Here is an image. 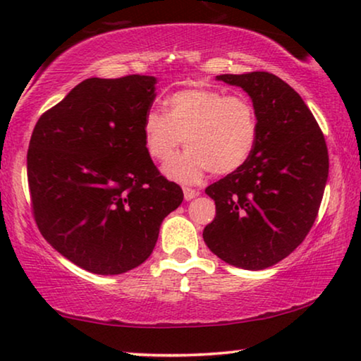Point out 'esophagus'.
Wrapping results in <instances>:
<instances>
[{
	"label": "esophagus",
	"mask_w": 361,
	"mask_h": 361,
	"mask_svg": "<svg viewBox=\"0 0 361 361\" xmlns=\"http://www.w3.org/2000/svg\"><path fill=\"white\" fill-rule=\"evenodd\" d=\"M197 195H199V192L194 190V189H190V187H184V199H185V200L195 199Z\"/></svg>",
	"instance_id": "obj_1"
}]
</instances>
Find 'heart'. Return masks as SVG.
Returning <instances> with one entry per match:
<instances>
[{"label": "heart", "instance_id": "obj_1", "mask_svg": "<svg viewBox=\"0 0 361 361\" xmlns=\"http://www.w3.org/2000/svg\"><path fill=\"white\" fill-rule=\"evenodd\" d=\"M142 133L149 154L162 162L185 142L189 149L166 166V174L197 182L209 171L224 176L245 164L258 141V113L248 97L185 88L167 98L166 113L146 111Z\"/></svg>", "mask_w": 361, "mask_h": 361}]
</instances>
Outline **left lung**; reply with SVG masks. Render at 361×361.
Here are the masks:
<instances>
[{
    "mask_svg": "<svg viewBox=\"0 0 361 361\" xmlns=\"http://www.w3.org/2000/svg\"><path fill=\"white\" fill-rule=\"evenodd\" d=\"M243 88L258 113V141L238 169L205 194L216 215L204 241L225 263L269 268L302 243L317 219L329 152L315 118L293 87L269 72L216 75Z\"/></svg>",
    "mask_w": 361,
    "mask_h": 361,
    "instance_id": "1",
    "label": "left lung"
}]
</instances>
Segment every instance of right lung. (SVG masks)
I'll use <instances>...</instances> for the list:
<instances>
[{
	"instance_id": "1",
	"label": "right lung",
	"mask_w": 361,
	"mask_h": 361,
	"mask_svg": "<svg viewBox=\"0 0 361 361\" xmlns=\"http://www.w3.org/2000/svg\"><path fill=\"white\" fill-rule=\"evenodd\" d=\"M156 82L87 78L34 126L27 180L37 228L90 273L121 274L145 263L162 220L184 200L145 142Z\"/></svg>"
}]
</instances>
